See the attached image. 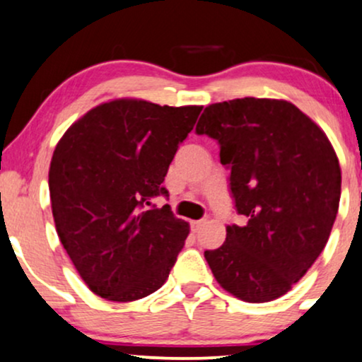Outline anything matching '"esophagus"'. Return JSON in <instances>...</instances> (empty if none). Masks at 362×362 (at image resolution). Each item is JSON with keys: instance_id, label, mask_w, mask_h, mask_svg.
Listing matches in <instances>:
<instances>
[{"instance_id": "obj_1", "label": "esophagus", "mask_w": 362, "mask_h": 362, "mask_svg": "<svg viewBox=\"0 0 362 362\" xmlns=\"http://www.w3.org/2000/svg\"><path fill=\"white\" fill-rule=\"evenodd\" d=\"M206 225V220H197V221H192V230L194 232H197V230H201L202 226Z\"/></svg>"}]
</instances>
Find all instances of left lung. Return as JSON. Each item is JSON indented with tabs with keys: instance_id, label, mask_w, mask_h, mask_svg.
Returning <instances> with one entry per match:
<instances>
[{
	"instance_id": "obj_1",
	"label": "left lung",
	"mask_w": 362,
	"mask_h": 362,
	"mask_svg": "<svg viewBox=\"0 0 362 362\" xmlns=\"http://www.w3.org/2000/svg\"><path fill=\"white\" fill-rule=\"evenodd\" d=\"M196 132L220 144L245 223L204 251L218 284L245 303H269L305 275L327 245L340 202L339 158L327 134L292 103L242 98L209 105Z\"/></svg>"
}]
</instances>
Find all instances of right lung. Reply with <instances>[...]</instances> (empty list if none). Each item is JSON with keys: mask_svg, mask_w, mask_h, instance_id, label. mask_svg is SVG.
<instances>
[{"mask_svg": "<svg viewBox=\"0 0 362 362\" xmlns=\"http://www.w3.org/2000/svg\"><path fill=\"white\" fill-rule=\"evenodd\" d=\"M202 106H160L142 99L103 103L63 134L49 166L59 240L87 287L130 303L166 281L189 235L170 206L166 172Z\"/></svg>", "mask_w": 362, "mask_h": 362, "instance_id": "add662e5", "label": "right lung"}]
</instances>
